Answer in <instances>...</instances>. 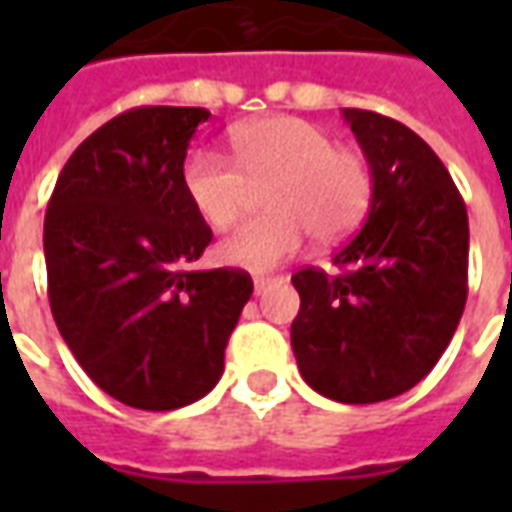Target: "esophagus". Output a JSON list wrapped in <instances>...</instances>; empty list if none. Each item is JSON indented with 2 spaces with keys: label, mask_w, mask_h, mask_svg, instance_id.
<instances>
[{
  "label": "esophagus",
  "mask_w": 512,
  "mask_h": 512,
  "mask_svg": "<svg viewBox=\"0 0 512 512\" xmlns=\"http://www.w3.org/2000/svg\"><path fill=\"white\" fill-rule=\"evenodd\" d=\"M271 282H274V277H268V274H255V290H257V293L266 288V285H271Z\"/></svg>",
  "instance_id": "34e87169"
}]
</instances>
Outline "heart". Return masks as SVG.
Listing matches in <instances>:
<instances>
[{"label": "heart", "mask_w": 512, "mask_h": 512, "mask_svg": "<svg viewBox=\"0 0 512 512\" xmlns=\"http://www.w3.org/2000/svg\"><path fill=\"white\" fill-rule=\"evenodd\" d=\"M233 161L197 150L183 164V191L213 230L244 213L252 189L268 211L224 238L216 255L227 266L266 271L301 249L340 241L365 219L373 200V169L362 150L334 145V136L290 115L257 117L230 131Z\"/></svg>", "instance_id": "1"}]
</instances>
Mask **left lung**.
Here are the masks:
<instances>
[{"instance_id":"8db88e82","label":"left lung","mask_w":512,"mask_h":512,"mask_svg":"<svg viewBox=\"0 0 512 512\" xmlns=\"http://www.w3.org/2000/svg\"><path fill=\"white\" fill-rule=\"evenodd\" d=\"M373 169L365 227L334 255L343 274H293L290 343L304 381L337 403H378L428 376L469 293V216L430 145L392 117L343 109Z\"/></svg>"}]
</instances>
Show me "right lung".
<instances>
[{
	"instance_id": "1",
	"label": "right lung",
	"mask_w": 512,
	"mask_h": 512,
	"mask_svg": "<svg viewBox=\"0 0 512 512\" xmlns=\"http://www.w3.org/2000/svg\"><path fill=\"white\" fill-rule=\"evenodd\" d=\"M208 117L200 106L128 109L73 150L51 191V315L84 373L131 408L208 395L255 288L241 268H186L213 238L180 180Z\"/></svg>"
}]
</instances>
